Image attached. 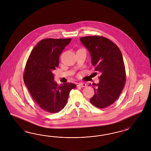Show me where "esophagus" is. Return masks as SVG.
Returning <instances> with one entry per match:
<instances>
[{
	"label": "esophagus",
	"mask_w": 151,
	"mask_h": 151,
	"mask_svg": "<svg viewBox=\"0 0 151 151\" xmlns=\"http://www.w3.org/2000/svg\"><path fill=\"white\" fill-rule=\"evenodd\" d=\"M78 86L79 87H86V84L83 83H79L78 85Z\"/></svg>",
	"instance_id": "obj_1"
}]
</instances>
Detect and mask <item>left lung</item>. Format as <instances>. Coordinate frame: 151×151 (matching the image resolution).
Returning <instances> with one entry per match:
<instances>
[{
  "label": "left lung",
  "mask_w": 151,
  "mask_h": 151,
  "mask_svg": "<svg viewBox=\"0 0 151 151\" xmlns=\"http://www.w3.org/2000/svg\"><path fill=\"white\" fill-rule=\"evenodd\" d=\"M80 41L90 53L95 70L101 74L99 83L92 84L95 94L90 101L96 107L104 109L117 100L124 86L126 75L122 55L119 47L105 37H81Z\"/></svg>",
  "instance_id": "8db88e82"
}]
</instances>
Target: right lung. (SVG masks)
Here are the masks:
<instances>
[{
    "label": "right lung",
    "instance_id": "obj_1",
    "mask_svg": "<svg viewBox=\"0 0 151 151\" xmlns=\"http://www.w3.org/2000/svg\"><path fill=\"white\" fill-rule=\"evenodd\" d=\"M71 40L69 39H45L39 41L27 59L24 81L33 100L42 110L56 113L66 105L72 83L58 85L52 71L59 66V56Z\"/></svg>",
    "mask_w": 151,
    "mask_h": 151
}]
</instances>
